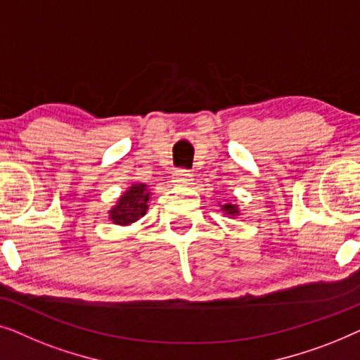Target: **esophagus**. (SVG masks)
<instances>
[{
	"label": "esophagus",
	"instance_id": "34e87169",
	"mask_svg": "<svg viewBox=\"0 0 360 360\" xmlns=\"http://www.w3.org/2000/svg\"><path fill=\"white\" fill-rule=\"evenodd\" d=\"M192 179H194V178H192V174L186 169H176L174 174H173V182H174V184H178V186L191 184Z\"/></svg>",
	"mask_w": 360,
	"mask_h": 360
}]
</instances>
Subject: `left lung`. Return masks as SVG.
I'll return each mask as SVG.
<instances>
[{
	"mask_svg": "<svg viewBox=\"0 0 360 360\" xmlns=\"http://www.w3.org/2000/svg\"><path fill=\"white\" fill-rule=\"evenodd\" d=\"M219 207L220 212H224V215L230 217V219H236L240 215V205L236 202H225V204H220L219 202Z\"/></svg>",
	"mask_w": 360,
	"mask_h": 360,
	"instance_id": "obj_1",
	"label": "left lung"
}]
</instances>
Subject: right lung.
<instances>
[{
	"label": "right lung",
	"mask_w": 360,
	"mask_h": 360,
	"mask_svg": "<svg viewBox=\"0 0 360 360\" xmlns=\"http://www.w3.org/2000/svg\"><path fill=\"white\" fill-rule=\"evenodd\" d=\"M151 192L145 182H134L129 186L125 192L115 202V205L110 207L109 221L114 225L129 226L135 221H139L141 217H145L150 207Z\"/></svg>",
	"instance_id": "add662e5"
}]
</instances>
